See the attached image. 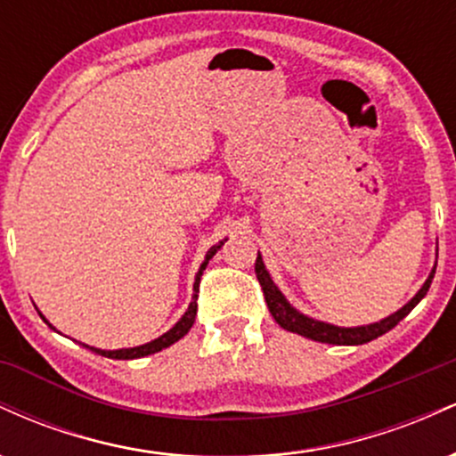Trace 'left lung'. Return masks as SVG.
<instances>
[{
	"instance_id": "left-lung-1",
	"label": "left lung",
	"mask_w": 456,
	"mask_h": 456,
	"mask_svg": "<svg viewBox=\"0 0 456 456\" xmlns=\"http://www.w3.org/2000/svg\"><path fill=\"white\" fill-rule=\"evenodd\" d=\"M255 274H257V281H259L261 289H264L265 305H268L272 317L276 319V323H279L281 328L289 330V332L302 334V337L313 338V341H317V343L362 345V343L373 341V338H378V337H381V334H386V332H388V330L395 328L396 323H399L401 319L405 317L407 313H410L411 308L416 306L418 302H420L422 297L427 296L428 287H431L433 276H436V270L431 272V276H428L425 285H422V289L418 291V294L413 296L411 300L401 308V311H396L395 315L381 319V322H378V323H370V326H360V328L330 326V323L315 322V319H311V317L302 315V313H297L296 308L285 300V296L281 294L279 287H276L274 282H272L268 270H265L264 261H261V255H257V261H255Z\"/></svg>"
}]
</instances>
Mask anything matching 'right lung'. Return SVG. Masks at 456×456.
<instances>
[{"label": "right lung", "instance_id": "add662e5", "mask_svg": "<svg viewBox=\"0 0 456 456\" xmlns=\"http://www.w3.org/2000/svg\"><path fill=\"white\" fill-rule=\"evenodd\" d=\"M223 244H224V242L216 244V246H212V248L208 250V255H206V261H203V264H201V268H199V272H197V279H195V296H192V302H191V306H188V311L184 313V317H182L180 322H177L175 326L169 330V332H165V334H162L160 338H156V341H151V343H145V345H141V347H130V349H115V352H104V349L90 347L92 352L101 354V355H104V358H113V360H134V358H143V355H150V354H156V352H160V349L169 347V345H174L175 341H180V338L184 337V334L188 332V330L192 328V323H195V317H197V294H199V282H201L203 270H206L208 261H210V259L214 257V255L218 253V248H221ZM43 319H45V317H43ZM46 323H49V322H46ZM86 347H87V345H86Z\"/></svg>", "mask_w": 456, "mask_h": 456}]
</instances>
